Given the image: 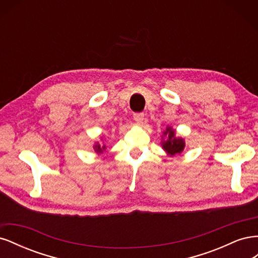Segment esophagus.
<instances>
[{
    "label": "esophagus",
    "mask_w": 258,
    "mask_h": 258,
    "mask_svg": "<svg viewBox=\"0 0 258 258\" xmlns=\"http://www.w3.org/2000/svg\"><path fill=\"white\" fill-rule=\"evenodd\" d=\"M134 118H135V120H136L139 124H141V123H143L144 114H143V113H135V114H134Z\"/></svg>",
    "instance_id": "34e87169"
}]
</instances>
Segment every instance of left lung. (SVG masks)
<instances>
[{
  "instance_id": "1",
  "label": "left lung",
  "mask_w": 258,
  "mask_h": 258,
  "mask_svg": "<svg viewBox=\"0 0 258 258\" xmlns=\"http://www.w3.org/2000/svg\"><path fill=\"white\" fill-rule=\"evenodd\" d=\"M161 147L168 156L179 155L185 148V140L182 137H176V131L172 127L167 126L161 135Z\"/></svg>"
}]
</instances>
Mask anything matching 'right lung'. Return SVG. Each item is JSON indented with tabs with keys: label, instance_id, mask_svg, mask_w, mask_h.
Returning <instances> with one entry per match:
<instances>
[{
	"label": "right lung",
	"instance_id": "1",
	"mask_svg": "<svg viewBox=\"0 0 258 258\" xmlns=\"http://www.w3.org/2000/svg\"><path fill=\"white\" fill-rule=\"evenodd\" d=\"M93 150L97 154H103V152L106 150V146L104 144L101 145L99 142H96L95 145H93Z\"/></svg>",
	"mask_w": 258,
	"mask_h": 258
}]
</instances>
